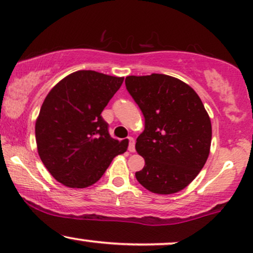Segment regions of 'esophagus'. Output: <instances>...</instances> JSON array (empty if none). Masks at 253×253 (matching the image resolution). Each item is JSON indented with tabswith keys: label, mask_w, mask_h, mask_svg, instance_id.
<instances>
[{
	"label": "esophagus",
	"mask_w": 253,
	"mask_h": 253,
	"mask_svg": "<svg viewBox=\"0 0 253 253\" xmlns=\"http://www.w3.org/2000/svg\"><path fill=\"white\" fill-rule=\"evenodd\" d=\"M128 141H129V145H128L129 152H134L135 151V140H134V138H133V136H129Z\"/></svg>",
	"instance_id": "1"
}]
</instances>
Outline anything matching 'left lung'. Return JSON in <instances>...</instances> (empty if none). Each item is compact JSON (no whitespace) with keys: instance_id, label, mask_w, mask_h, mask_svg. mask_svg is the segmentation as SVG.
I'll return each mask as SVG.
<instances>
[{"instance_id":"8db88e82","label":"left lung","mask_w":253,"mask_h":253,"mask_svg":"<svg viewBox=\"0 0 253 253\" xmlns=\"http://www.w3.org/2000/svg\"><path fill=\"white\" fill-rule=\"evenodd\" d=\"M126 88L145 117L135 150L145 159L136 180L158 194L185 188L210 154L211 120L188 84L165 74L127 77Z\"/></svg>"}]
</instances>
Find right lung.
I'll return each mask as SVG.
<instances>
[{"label":"right lung","instance_id":"add662e5","mask_svg":"<svg viewBox=\"0 0 253 253\" xmlns=\"http://www.w3.org/2000/svg\"><path fill=\"white\" fill-rule=\"evenodd\" d=\"M124 78L79 71L61 80L45 96L35 125L39 156L45 169L65 186L95 184L112 160L127 151L101 117Z\"/></svg>","mask_w":253,"mask_h":253}]
</instances>
